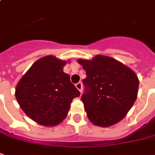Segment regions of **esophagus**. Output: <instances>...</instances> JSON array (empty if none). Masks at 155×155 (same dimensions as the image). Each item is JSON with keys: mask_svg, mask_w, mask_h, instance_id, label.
I'll return each instance as SVG.
<instances>
[{"mask_svg": "<svg viewBox=\"0 0 155 155\" xmlns=\"http://www.w3.org/2000/svg\"><path fill=\"white\" fill-rule=\"evenodd\" d=\"M75 86L80 91V92H82V83L81 82H78L77 84H75Z\"/></svg>", "mask_w": 155, "mask_h": 155, "instance_id": "esophagus-1", "label": "esophagus"}]
</instances>
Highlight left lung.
<instances>
[{"label":"left lung","instance_id":"1","mask_svg":"<svg viewBox=\"0 0 155 155\" xmlns=\"http://www.w3.org/2000/svg\"><path fill=\"white\" fill-rule=\"evenodd\" d=\"M86 78L81 101L89 120L96 126L110 127L127 115L137 99L138 79L130 68L113 58L96 55L78 59Z\"/></svg>","mask_w":155,"mask_h":155}]
</instances>
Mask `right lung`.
Wrapping results in <instances>:
<instances>
[{
	"label": "right lung",
	"mask_w": 155,
	"mask_h": 155,
	"mask_svg": "<svg viewBox=\"0 0 155 155\" xmlns=\"http://www.w3.org/2000/svg\"><path fill=\"white\" fill-rule=\"evenodd\" d=\"M66 61L53 55L32 64L17 83L15 96L21 110L43 126H55L66 117L72 100L81 96L64 72Z\"/></svg>",
	"instance_id": "right-lung-1"
}]
</instances>
